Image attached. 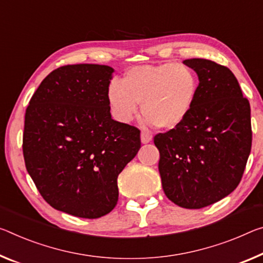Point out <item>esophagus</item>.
Segmentation results:
<instances>
[{"label": "esophagus", "instance_id": "obj_1", "mask_svg": "<svg viewBox=\"0 0 263 263\" xmlns=\"http://www.w3.org/2000/svg\"><path fill=\"white\" fill-rule=\"evenodd\" d=\"M152 138H153V137H152L151 133L145 132V131L141 132L140 139H141V143H143V144H147V143H149V141H152Z\"/></svg>", "mask_w": 263, "mask_h": 263}]
</instances>
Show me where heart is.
<instances>
[{
    "label": "heart",
    "mask_w": 263,
    "mask_h": 263,
    "mask_svg": "<svg viewBox=\"0 0 263 263\" xmlns=\"http://www.w3.org/2000/svg\"><path fill=\"white\" fill-rule=\"evenodd\" d=\"M199 78L190 66L166 62L131 68L106 90L116 120L130 123L139 103L147 126L176 128L189 118L199 97Z\"/></svg>",
    "instance_id": "obj_1"
}]
</instances>
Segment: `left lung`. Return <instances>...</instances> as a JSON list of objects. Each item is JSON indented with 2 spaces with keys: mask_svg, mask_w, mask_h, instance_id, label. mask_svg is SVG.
<instances>
[{
  "mask_svg": "<svg viewBox=\"0 0 263 263\" xmlns=\"http://www.w3.org/2000/svg\"><path fill=\"white\" fill-rule=\"evenodd\" d=\"M184 64L197 72L199 97L180 126L154 136L166 197L198 210L240 184L252 148L251 105L227 66L203 58Z\"/></svg>",
  "mask_w": 263,
  "mask_h": 263,
  "instance_id": "8db88e82",
  "label": "left lung"
}]
</instances>
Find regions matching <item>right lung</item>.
I'll return each mask as SVG.
<instances>
[{
	"mask_svg": "<svg viewBox=\"0 0 263 263\" xmlns=\"http://www.w3.org/2000/svg\"><path fill=\"white\" fill-rule=\"evenodd\" d=\"M114 69L61 66L45 77L24 118L28 173L55 210L97 219L118 201L117 178L140 148V131L111 118L106 99Z\"/></svg>",
	"mask_w": 263,
	"mask_h": 263,
	"instance_id": "obj_1",
	"label": "right lung"
}]
</instances>
